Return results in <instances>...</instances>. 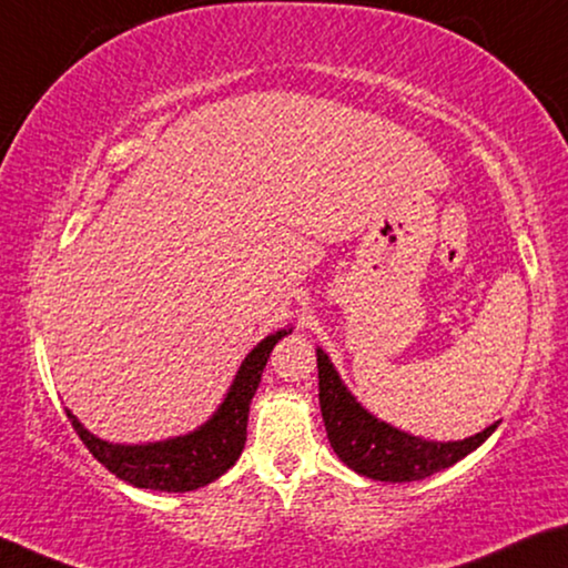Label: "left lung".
Returning <instances> with one entry per match:
<instances>
[{"label":"left lung","mask_w":568,"mask_h":568,"mask_svg":"<svg viewBox=\"0 0 568 568\" xmlns=\"http://www.w3.org/2000/svg\"><path fill=\"white\" fill-rule=\"evenodd\" d=\"M317 371L322 418H325V429L335 455L357 475L381 479V483H414V479L442 473V469L457 465L469 452H475L497 429V424H493L469 439L447 444L418 439V436L398 432L365 412L347 394L333 363L320 347Z\"/></svg>","instance_id":"1"}]
</instances>
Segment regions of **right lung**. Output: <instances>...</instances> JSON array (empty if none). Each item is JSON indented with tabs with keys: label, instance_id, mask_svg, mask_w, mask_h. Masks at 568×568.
Listing matches in <instances>:
<instances>
[{
	"label": "right lung",
	"instance_id": "1",
	"mask_svg": "<svg viewBox=\"0 0 568 568\" xmlns=\"http://www.w3.org/2000/svg\"><path fill=\"white\" fill-rule=\"evenodd\" d=\"M284 335L286 329L261 339L243 361L229 396L215 416L193 434L156 444H139V447H121V444L95 439L71 412H65L68 422L73 424L75 434L81 436L91 455L124 483L162 493L197 490L229 473L235 459L241 457L243 444H246L248 404L256 394L268 355Z\"/></svg>",
	"mask_w": 568,
	"mask_h": 568
}]
</instances>
